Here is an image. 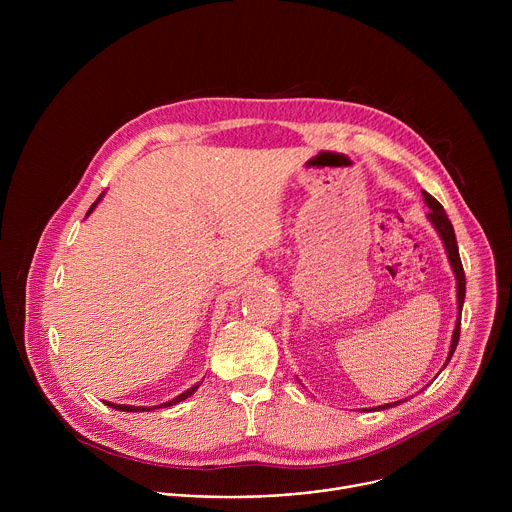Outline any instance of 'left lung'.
I'll list each match as a JSON object with an SVG mask.
<instances>
[{
	"label": "left lung",
	"instance_id": "8db88e82",
	"mask_svg": "<svg viewBox=\"0 0 512 512\" xmlns=\"http://www.w3.org/2000/svg\"><path fill=\"white\" fill-rule=\"evenodd\" d=\"M423 198H425V204L429 206V221L433 223L435 231L440 233L444 245H446V251H448V259L452 263V269L456 273V281H458V320H456V328H454V336H452V346H450V354H448V360L446 364L450 362V358L454 356V350L458 346V340H460V324H462V306H464V296H466V275H464V267H462V261H460V253H458V243H456V233H454V227L450 223V218L444 210V206L437 202L431 194L423 192ZM401 401L397 403H389V405H381L377 409H387V407H395L399 405Z\"/></svg>",
	"mask_w": 512,
	"mask_h": 512
}]
</instances>
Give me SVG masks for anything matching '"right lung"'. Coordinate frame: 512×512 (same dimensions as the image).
Listing matches in <instances>:
<instances>
[{
  "label": "right lung",
  "instance_id": "right-lung-1",
  "mask_svg": "<svg viewBox=\"0 0 512 512\" xmlns=\"http://www.w3.org/2000/svg\"><path fill=\"white\" fill-rule=\"evenodd\" d=\"M99 200H101V196L97 198V202H99ZM97 202H95V204L89 208L87 216L93 212V208L97 206ZM198 387H200V383H198V385H194V387H190L188 391H184V393H182V395H178L176 399H172V401H168V403H162V405H158V407H170V405H174V403H180V401H184L186 397H190V395H192V393H194ZM107 405H109V407H113V409H119V411H145V409L150 411V409H152V407H131V405H115V403H107Z\"/></svg>",
  "mask_w": 512,
  "mask_h": 512
}]
</instances>
